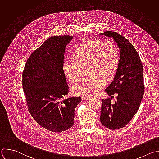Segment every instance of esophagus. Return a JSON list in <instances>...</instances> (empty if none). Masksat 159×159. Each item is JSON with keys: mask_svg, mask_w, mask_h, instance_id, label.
<instances>
[{"mask_svg": "<svg viewBox=\"0 0 159 159\" xmlns=\"http://www.w3.org/2000/svg\"><path fill=\"white\" fill-rule=\"evenodd\" d=\"M89 98V95H83L82 97V100H87L88 98Z\"/></svg>", "mask_w": 159, "mask_h": 159, "instance_id": "1", "label": "esophagus"}]
</instances>
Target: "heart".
Listing matches in <instances>:
<instances>
[{
	"instance_id": "b5f03b06",
	"label": "heart",
	"mask_w": 159,
	"mask_h": 159,
	"mask_svg": "<svg viewBox=\"0 0 159 159\" xmlns=\"http://www.w3.org/2000/svg\"><path fill=\"white\" fill-rule=\"evenodd\" d=\"M72 58L64 61V73L72 83H75L85 75L87 69L89 75L73 88L76 95H87L97 93L105 86L106 80L114 77L119 65L120 51L111 40H88L76 47Z\"/></svg>"
}]
</instances>
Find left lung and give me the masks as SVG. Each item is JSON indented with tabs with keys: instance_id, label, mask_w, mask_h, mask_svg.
Wrapping results in <instances>:
<instances>
[{
	"instance_id": "left-lung-1",
	"label": "left lung",
	"mask_w": 159,
	"mask_h": 159,
	"mask_svg": "<svg viewBox=\"0 0 159 159\" xmlns=\"http://www.w3.org/2000/svg\"><path fill=\"white\" fill-rule=\"evenodd\" d=\"M112 37L120 48V62L114 80L105 90L111 96L117 94V100L102 99L100 120L109 129L124 127L138 111L144 93L143 68L137 50L119 34L107 31L99 34Z\"/></svg>"
}]
</instances>
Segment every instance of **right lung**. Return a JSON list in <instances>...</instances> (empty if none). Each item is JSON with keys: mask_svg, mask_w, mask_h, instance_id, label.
<instances>
[{"mask_svg": "<svg viewBox=\"0 0 159 159\" xmlns=\"http://www.w3.org/2000/svg\"><path fill=\"white\" fill-rule=\"evenodd\" d=\"M74 37L53 36L35 50L22 73V87L32 117L47 130L61 132L74 124L80 97L62 100L69 93L63 71L65 49Z\"/></svg>", "mask_w": 159, "mask_h": 159, "instance_id": "right-lung-1", "label": "right lung"}]
</instances>
